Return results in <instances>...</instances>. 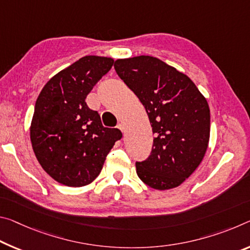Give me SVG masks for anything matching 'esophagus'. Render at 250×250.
<instances>
[{"label": "esophagus", "mask_w": 250, "mask_h": 250, "mask_svg": "<svg viewBox=\"0 0 250 250\" xmlns=\"http://www.w3.org/2000/svg\"><path fill=\"white\" fill-rule=\"evenodd\" d=\"M117 128H118L119 130H120V131H121L122 133H124V132H125V125H122V124H119V125H117Z\"/></svg>", "instance_id": "34e87169"}]
</instances>
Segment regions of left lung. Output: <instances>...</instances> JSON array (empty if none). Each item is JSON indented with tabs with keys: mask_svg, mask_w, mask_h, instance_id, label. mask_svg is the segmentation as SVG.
<instances>
[{
	"mask_svg": "<svg viewBox=\"0 0 250 250\" xmlns=\"http://www.w3.org/2000/svg\"><path fill=\"white\" fill-rule=\"evenodd\" d=\"M114 69L139 98L156 134L151 154L136 164L138 177L157 190L178 187L192 175L207 151V100L188 75L158 58L118 59Z\"/></svg>",
	"mask_w": 250,
	"mask_h": 250,
	"instance_id": "1",
	"label": "left lung"
}]
</instances>
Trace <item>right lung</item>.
Here are the masks:
<instances>
[{"mask_svg": "<svg viewBox=\"0 0 250 250\" xmlns=\"http://www.w3.org/2000/svg\"><path fill=\"white\" fill-rule=\"evenodd\" d=\"M108 57L86 55L53 75L40 92L30 126L35 157L59 184L83 187L100 175L122 133L104 128L85 98L112 68Z\"/></svg>", "mask_w": 250, "mask_h": 250, "instance_id": "obj_1", "label": "right lung"}]
</instances>
